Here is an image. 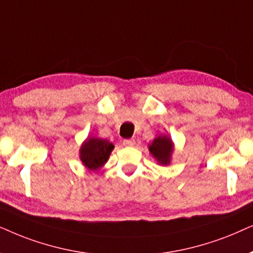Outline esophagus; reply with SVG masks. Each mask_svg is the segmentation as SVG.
<instances>
[{
  "mask_svg": "<svg viewBox=\"0 0 253 253\" xmlns=\"http://www.w3.org/2000/svg\"><path fill=\"white\" fill-rule=\"evenodd\" d=\"M123 144H124L125 147H133L134 144H135V140H133V139L124 140V141H123Z\"/></svg>",
  "mask_w": 253,
  "mask_h": 253,
  "instance_id": "obj_1",
  "label": "esophagus"
}]
</instances>
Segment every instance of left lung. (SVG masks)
<instances>
[{
  "mask_svg": "<svg viewBox=\"0 0 253 253\" xmlns=\"http://www.w3.org/2000/svg\"><path fill=\"white\" fill-rule=\"evenodd\" d=\"M148 149L151 156L155 158L160 166H169L174 150V144L172 139L166 134L157 135L153 142L148 144Z\"/></svg>",
  "mask_w": 253,
  "mask_h": 253,
  "instance_id": "1",
  "label": "left lung"
}]
</instances>
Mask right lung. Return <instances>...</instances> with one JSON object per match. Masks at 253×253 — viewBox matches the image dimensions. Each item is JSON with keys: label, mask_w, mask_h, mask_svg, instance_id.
I'll list each match as a JSON object with an SVG mask.
<instances>
[{"label": "right lung", "mask_w": 253, "mask_h": 253, "mask_svg": "<svg viewBox=\"0 0 253 253\" xmlns=\"http://www.w3.org/2000/svg\"><path fill=\"white\" fill-rule=\"evenodd\" d=\"M114 146L106 139L87 136L80 148V160L84 168L90 171H98L105 166Z\"/></svg>", "instance_id": "right-lung-1"}]
</instances>
